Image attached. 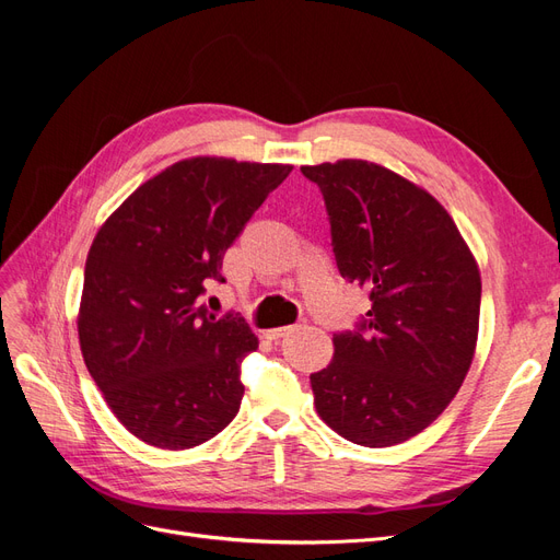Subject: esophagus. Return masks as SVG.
<instances>
[{
	"instance_id": "34e87169",
	"label": "esophagus",
	"mask_w": 560,
	"mask_h": 560,
	"mask_svg": "<svg viewBox=\"0 0 560 560\" xmlns=\"http://www.w3.org/2000/svg\"><path fill=\"white\" fill-rule=\"evenodd\" d=\"M303 325H306V317L299 319L296 325H290V327H278V329H270V331H266V336H268V338H282V336H287V334H292L294 329H301Z\"/></svg>"
}]
</instances>
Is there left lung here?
Masks as SVG:
<instances>
[{
    "instance_id": "left-lung-1",
    "label": "left lung",
    "mask_w": 560,
    "mask_h": 560,
    "mask_svg": "<svg viewBox=\"0 0 560 560\" xmlns=\"http://www.w3.org/2000/svg\"><path fill=\"white\" fill-rule=\"evenodd\" d=\"M325 198L338 273L371 311L334 334L311 376L315 409L360 446L425 430L460 389L477 348L481 276L451 214L420 186L369 161L303 165Z\"/></svg>"
}]
</instances>
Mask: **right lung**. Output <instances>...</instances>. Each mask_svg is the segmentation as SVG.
<instances>
[{"label":"right lung","instance_id":"obj_1","mask_svg":"<svg viewBox=\"0 0 560 560\" xmlns=\"http://www.w3.org/2000/svg\"><path fill=\"white\" fill-rule=\"evenodd\" d=\"M292 165L186 159L135 189L91 245L79 343L95 385L142 442L182 451L241 409V364L259 348L238 313L200 296L226 249Z\"/></svg>","mask_w":560,"mask_h":560}]
</instances>
